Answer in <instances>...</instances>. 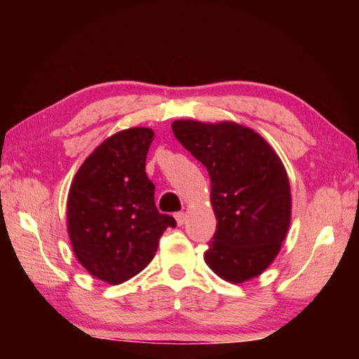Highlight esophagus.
<instances>
[{"instance_id": "1", "label": "esophagus", "mask_w": 359, "mask_h": 359, "mask_svg": "<svg viewBox=\"0 0 359 359\" xmlns=\"http://www.w3.org/2000/svg\"><path fill=\"white\" fill-rule=\"evenodd\" d=\"M175 219H176V224H178L180 227H181V225L186 222V214L184 212H176L175 214Z\"/></svg>"}]
</instances>
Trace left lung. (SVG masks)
<instances>
[{
	"label": "left lung",
	"mask_w": 359,
	"mask_h": 359,
	"mask_svg": "<svg viewBox=\"0 0 359 359\" xmlns=\"http://www.w3.org/2000/svg\"><path fill=\"white\" fill-rule=\"evenodd\" d=\"M171 129L210 176L217 229L205 263L233 284L259 276L276 258L291 224L283 161L262 135L235 122L175 121Z\"/></svg>",
	"instance_id": "obj_1"
}]
</instances>
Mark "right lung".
Wrapping results in <instances>:
<instances>
[{"mask_svg":"<svg viewBox=\"0 0 359 359\" xmlns=\"http://www.w3.org/2000/svg\"><path fill=\"white\" fill-rule=\"evenodd\" d=\"M149 127H132L106 139L83 161L68 191L67 225L75 257L101 281L121 284L154 259L171 215L155 205L145 173L154 140Z\"/></svg>","mask_w":359,"mask_h":359,"instance_id":"obj_1","label":"right lung"}]
</instances>
